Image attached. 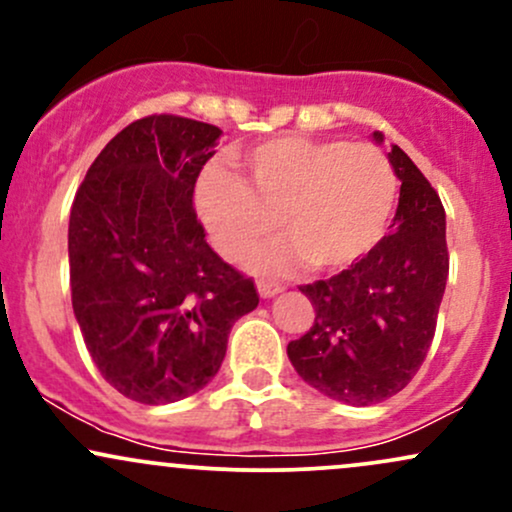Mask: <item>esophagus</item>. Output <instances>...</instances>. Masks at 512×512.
<instances>
[{
  "mask_svg": "<svg viewBox=\"0 0 512 512\" xmlns=\"http://www.w3.org/2000/svg\"><path fill=\"white\" fill-rule=\"evenodd\" d=\"M257 291H260L262 298H272L276 293L284 291V286L276 284V281H267V279H260L257 281Z\"/></svg>",
  "mask_w": 512,
  "mask_h": 512,
  "instance_id": "obj_1",
  "label": "esophagus"
}]
</instances>
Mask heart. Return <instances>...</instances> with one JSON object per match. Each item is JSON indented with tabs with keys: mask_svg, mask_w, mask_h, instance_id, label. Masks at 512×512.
Wrapping results in <instances>:
<instances>
[{
	"mask_svg": "<svg viewBox=\"0 0 512 512\" xmlns=\"http://www.w3.org/2000/svg\"><path fill=\"white\" fill-rule=\"evenodd\" d=\"M233 166L236 175L219 166L199 175V219L226 260L272 236L279 219L291 243L252 257L264 272L303 260L325 272L349 267L378 245L395 209V170L370 144L274 137L238 151Z\"/></svg>",
	"mask_w": 512,
	"mask_h": 512,
	"instance_id": "b5f03b06",
	"label": "heart"
}]
</instances>
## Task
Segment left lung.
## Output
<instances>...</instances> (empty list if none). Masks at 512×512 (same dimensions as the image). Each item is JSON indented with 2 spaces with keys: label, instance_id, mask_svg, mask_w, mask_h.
I'll use <instances>...</instances> for the list:
<instances>
[{
  "label": "left lung",
  "instance_id": "1",
  "mask_svg": "<svg viewBox=\"0 0 512 512\" xmlns=\"http://www.w3.org/2000/svg\"><path fill=\"white\" fill-rule=\"evenodd\" d=\"M390 163L402 180L392 231L349 269L301 286L315 320L286 346L305 383L356 407L397 395L421 368L450 272L438 192L399 146Z\"/></svg>",
  "mask_w": 512,
  "mask_h": 512
}]
</instances>
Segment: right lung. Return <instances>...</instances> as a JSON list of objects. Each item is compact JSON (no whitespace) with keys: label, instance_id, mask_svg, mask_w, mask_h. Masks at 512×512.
Segmentation results:
<instances>
[{"label":"right lung","instance_id":"add662e5","mask_svg":"<svg viewBox=\"0 0 512 512\" xmlns=\"http://www.w3.org/2000/svg\"><path fill=\"white\" fill-rule=\"evenodd\" d=\"M221 129L149 115L115 134L69 214V284L88 354L117 392L168 404L219 373L255 281L209 248L195 185Z\"/></svg>","mask_w":512,"mask_h":512}]
</instances>
